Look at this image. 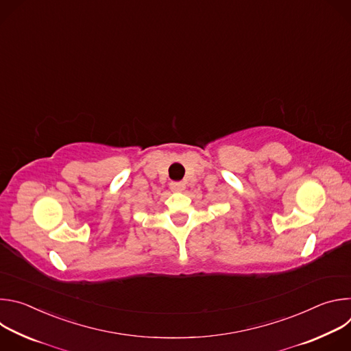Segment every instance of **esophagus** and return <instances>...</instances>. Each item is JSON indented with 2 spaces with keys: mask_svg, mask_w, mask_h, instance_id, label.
Returning <instances> with one entry per match:
<instances>
[{
  "mask_svg": "<svg viewBox=\"0 0 351 351\" xmlns=\"http://www.w3.org/2000/svg\"><path fill=\"white\" fill-rule=\"evenodd\" d=\"M169 187L173 191H182V190H184V183L183 182H171Z\"/></svg>",
  "mask_w": 351,
  "mask_h": 351,
  "instance_id": "34e87169",
  "label": "esophagus"
}]
</instances>
